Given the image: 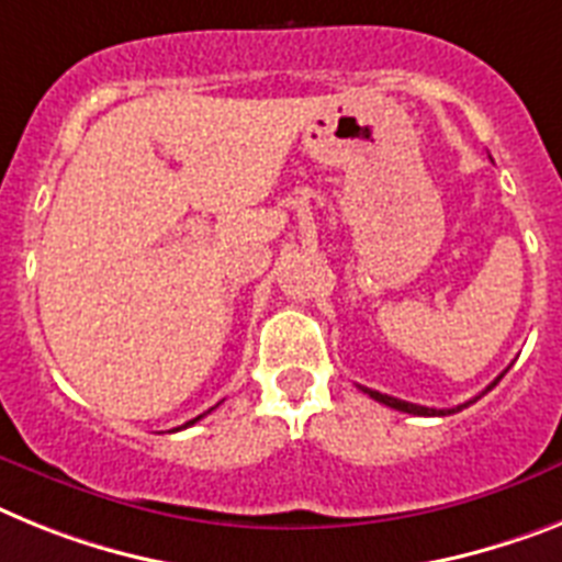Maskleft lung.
Returning <instances> with one entry per match:
<instances>
[{
	"mask_svg": "<svg viewBox=\"0 0 562 562\" xmlns=\"http://www.w3.org/2000/svg\"><path fill=\"white\" fill-rule=\"evenodd\" d=\"M499 380H503V374L497 376V380H494L492 385H488V389L485 391H492L494 385L499 383ZM362 391H366V394H369L371 400H376V403H383V405H389V408H397V412H405V414H417V417H442V414H454V412H463L465 405H471V403H477L480 397H483V394H480V397H474V400H469V403H463V405H457V408H426V405H417V403H405V400H397V397H389V394H380V391H374V389H366V385H360Z\"/></svg>",
	"mask_w": 562,
	"mask_h": 562,
	"instance_id": "1",
	"label": "left lung"
}]
</instances>
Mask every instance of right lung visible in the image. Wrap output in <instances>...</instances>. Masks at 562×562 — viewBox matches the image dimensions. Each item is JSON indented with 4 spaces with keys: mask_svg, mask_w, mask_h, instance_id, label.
<instances>
[{
    "mask_svg": "<svg viewBox=\"0 0 562 562\" xmlns=\"http://www.w3.org/2000/svg\"><path fill=\"white\" fill-rule=\"evenodd\" d=\"M196 419H202V414H200V417H193L191 423H186V426H179V428H188V426H193V423H196Z\"/></svg>",
    "mask_w": 562,
    "mask_h": 562,
    "instance_id": "right-lung-1",
    "label": "right lung"
}]
</instances>
